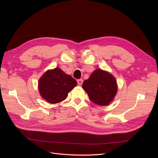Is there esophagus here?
Instances as JSON below:
<instances>
[{
  "label": "esophagus",
  "mask_w": 158,
  "mask_h": 158,
  "mask_svg": "<svg viewBox=\"0 0 158 158\" xmlns=\"http://www.w3.org/2000/svg\"><path fill=\"white\" fill-rule=\"evenodd\" d=\"M77 82H78V84L79 85H81L82 84V83H83V80L79 79V80H77Z\"/></svg>",
  "instance_id": "1"
}]
</instances>
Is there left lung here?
<instances>
[{
  "instance_id": "left-lung-1",
  "label": "left lung",
  "mask_w": 158,
  "mask_h": 158,
  "mask_svg": "<svg viewBox=\"0 0 158 158\" xmlns=\"http://www.w3.org/2000/svg\"><path fill=\"white\" fill-rule=\"evenodd\" d=\"M82 88L90 101L101 106L111 103L117 92L115 79L111 74L101 69H96L88 80H84Z\"/></svg>"
}]
</instances>
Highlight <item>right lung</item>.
Masks as SVG:
<instances>
[{
	"label": "right lung",
	"mask_w": 158,
	"mask_h": 158,
	"mask_svg": "<svg viewBox=\"0 0 158 158\" xmlns=\"http://www.w3.org/2000/svg\"><path fill=\"white\" fill-rule=\"evenodd\" d=\"M77 83L74 78L59 68L47 70L39 81L41 97L50 103H56L67 98L68 93Z\"/></svg>",
	"instance_id": "1"
}]
</instances>
